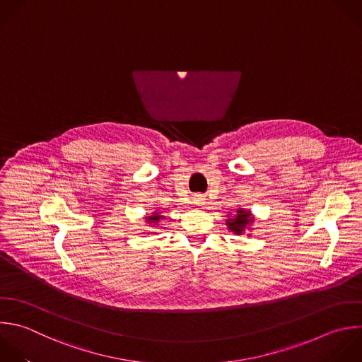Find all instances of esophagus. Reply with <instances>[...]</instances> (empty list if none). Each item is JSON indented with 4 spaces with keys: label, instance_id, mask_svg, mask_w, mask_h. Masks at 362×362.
Here are the masks:
<instances>
[{
    "label": "esophagus",
    "instance_id": "obj_1",
    "mask_svg": "<svg viewBox=\"0 0 362 362\" xmlns=\"http://www.w3.org/2000/svg\"><path fill=\"white\" fill-rule=\"evenodd\" d=\"M194 204H195V205H204V198H202L201 195L194 197Z\"/></svg>",
    "mask_w": 362,
    "mask_h": 362
}]
</instances>
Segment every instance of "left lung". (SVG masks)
<instances>
[{"label": "left lung", "mask_w": 362, "mask_h": 362, "mask_svg": "<svg viewBox=\"0 0 362 362\" xmlns=\"http://www.w3.org/2000/svg\"><path fill=\"white\" fill-rule=\"evenodd\" d=\"M255 222V218L250 211H246L243 208L236 209V214L226 219V226L230 232L236 235L245 233L246 229H250V225Z\"/></svg>", "instance_id": "left-lung-1"}]
</instances>
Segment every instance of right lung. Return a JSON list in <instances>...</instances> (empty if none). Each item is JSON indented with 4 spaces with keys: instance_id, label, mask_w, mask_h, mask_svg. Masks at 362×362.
Wrapping results in <instances>:
<instances>
[{
    "instance_id": "obj_1",
    "label": "right lung",
    "mask_w": 362,
    "mask_h": 362,
    "mask_svg": "<svg viewBox=\"0 0 362 362\" xmlns=\"http://www.w3.org/2000/svg\"><path fill=\"white\" fill-rule=\"evenodd\" d=\"M164 218H165V216L160 215L158 212H153L151 215L146 216V222H147V223H153V225H158V222H160V221H163Z\"/></svg>"
}]
</instances>
